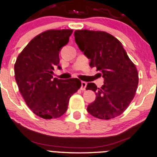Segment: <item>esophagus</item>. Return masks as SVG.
<instances>
[{
	"label": "esophagus",
	"instance_id": "esophagus-1",
	"mask_svg": "<svg viewBox=\"0 0 157 157\" xmlns=\"http://www.w3.org/2000/svg\"><path fill=\"white\" fill-rule=\"evenodd\" d=\"M87 86V82H82V87H81V89L82 90H85Z\"/></svg>",
	"mask_w": 157,
	"mask_h": 157
}]
</instances>
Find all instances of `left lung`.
I'll return each instance as SVG.
<instances>
[{
	"mask_svg": "<svg viewBox=\"0 0 157 157\" xmlns=\"http://www.w3.org/2000/svg\"><path fill=\"white\" fill-rule=\"evenodd\" d=\"M74 36L79 49L90 59V67L101 71L104 78L101 88L88 83L86 90L94 91L96 99L87 110L98 119H113L127 109L135 97L138 85L137 68L122 43L110 34L83 29L75 31Z\"/></svg>",
	"mask_w": 157,
	"mask_h": 157,
	"instance_id": "1",
	"label": "left lung"
}]
</instances>
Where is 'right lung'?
<instances>
[{"label": "right lung", "mask_w": 157, "mask_h": 157, "mask_svg": "<svg viewBox=\"0 0 157 157\" xmlns=\"http://www.w3.org/2000/svg\"><path fill=\"white\" fill-rule=\"evenodd\" d=\"M72 31L51 29L39 34L22 50L14 65L19 92L31 110L43 119L63 116L69 98L82 85L78 78H53L59 51L69 42Z\"/></svg>", "instance_id": "right-lung-1"}]
</instances>
